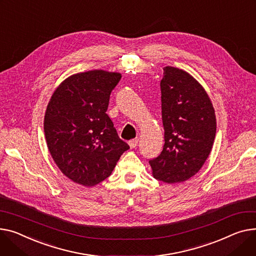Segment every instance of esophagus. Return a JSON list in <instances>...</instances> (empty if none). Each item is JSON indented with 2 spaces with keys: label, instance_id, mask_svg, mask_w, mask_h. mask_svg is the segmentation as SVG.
Instances as JSON below:
<instances>
[{
  "label": "esophagus",
  "instance_id": "1",
  "mask_svg": "<svg viewBox=\"0 0 256 256\" xmlns=\"http://www.w3.org/2000/svg\"><path fill=\"white\" fill-rule=\"evenodd\" d=\"M138 143H139V140H138V139H132V140L128 141V145H130V147L132 149L137 148Z\"/></svg>",
  "mask_w": 256,
  "mask_h": 256
}]
</instances>
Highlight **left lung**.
Masks as SVG:
<instances>
[{
	"mask_svg": "<svg viewBox=\"0 0 256 256\" xmlns=\"http://www.w3.org/2000/svg\"><path fill=\"white\" fill-rule=\"evenodd\" d=\"M160 90L164 145L149 164L156 179L175 184L194 176L205 164L215 139L216 116L205 88L178 68H164Z\"/></svg>",
	"mask_w": 256,
	"mask_h": 256,
	"instance_id": "1",
	"label": "left lung"
}]
</instances>
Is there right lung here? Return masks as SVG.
Wrapping results in <instances>:
<instances>
[{
    "instance_id": "right-lung-1",
    "label": "right lung",
    "mask_w": 256,
    "mask_h": 256,
    "mask_svg": "<svg viewBox=\"0 0 256 256\" xmlns=\"http://www.w3.org/2000/svg\"><path fill=\"white\" fill-rule=\"evenodd\" d=\"M120 73L92 70L64 79L44 117L47 147L62 173L92 187L106 178L130 146L118 137L106 111Z\"/></svg>"
}]
</instances>
